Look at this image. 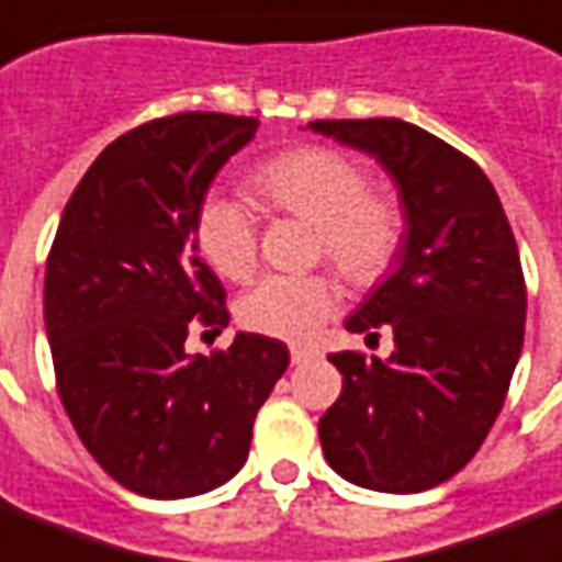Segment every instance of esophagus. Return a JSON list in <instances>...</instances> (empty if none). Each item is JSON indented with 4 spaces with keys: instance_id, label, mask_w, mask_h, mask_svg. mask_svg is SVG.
Instances as JSON below:
<instances>
[{
    "instance_id": "1",
    "label": "esophagus",
    "mask_w": 562,
    "mask_h": 562,
    "mask_svg": "<svg viewBox=\"0 0 562 562\" xmlns=\"http://www.w3.org/2000/svg\"><path fill=\"white\" fill-rule=\"evenodd\" d=\"M311 356H314V350H308V347H290V359H293V366H305Z\"/></svg>"
}]
</instances>
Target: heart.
<instances>
[{"label":"heart","instance_id":"obj_1","mask_svg":"<svg viewBox=\"0 0 562 562\" xmlns=\"http://www.w3.org/2000/svg\"><path fill=\"white\" fill-rule=\"evenodd\" d=\"M254 191L272 212L314 221L311 257H326L347 284H380L398 263L407 218L389 188L368 186L362 164L329 146H299L260 164ZM200 251L218 276L245 281L257 269V215L231 194H209L194 218ZM338 284L326 272L266 276L239 299L245 329L284 341H308L338 308Z\"/></svg>","mask_w":562,"mask_h":562}]
</instances>
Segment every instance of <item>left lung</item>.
Wrapping results in <instances>:
<instances>
[{
	"instance_id": "1",
	"label": "left lung",
	"mask_w": 562,
	"mask_h": 562,
	"mask_svg": "<svg viewBox=\"0 0 562 562\" xmlns=\"http://www.w3.org/2000/svg\"><path fill=\"white\" fill-rule=\"evenodd\" d=\"M311 131L386 167L407 218L395 272L347 317L392 329L389 359L344 350L338 401L321 419L329 467L353 485L416 494L452 479L503 411L527 317L521 257L488 176L401 119H317Z\"/></svg>"
}]
</instances>
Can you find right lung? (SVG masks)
<instances>
[{"label": "right lung", "instance_id": "right-lung-1", "mask_svg": "<svg viewBox=\"0 0 562 562\" xmlns=\"http://www.w3.org/2000/svg\"><path fill=\"white\" fill-rule=\"evenodd\" d=\"M257 125L179 113L122 134L74 188L47 257L44 323L65 413L98 464L143 497H194L236 476L290 366L284 344L248 331L212 356L186 353L188 329L231 321L194 218Z\"/></svg>", "mask_w": 562, "mask_h": 562}]
</instances>
